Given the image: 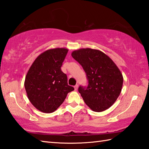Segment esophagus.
Instances as JSON below:
<instances>
[{
    "instance_id": "esophagus-1",
    "label": "esophagus",
    "mask_w": 149,
    "mask_h": 149,
    "mask_svg": "<svg viewBox=\"0 0 149 149\" xmlns=\"http://www.w3.org/2000/svg\"><path fill=\"white\" fill-rule=\"evenodd\" d=\"M78 87H79V86H78V84H76L75 86H74V89H75V90L76 91V90H77V89H78Z\"/></svg>"
}]
</instances>
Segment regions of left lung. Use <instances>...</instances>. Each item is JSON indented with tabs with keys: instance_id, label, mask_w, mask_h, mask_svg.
I'll return each mask as SVG.
<instances>
[{
	"instance_id": "obj_1",
	"label": "left lung",
	"mask_w": 149,
	"mask_h": 149,
	"mask_svg": "<svg viewBox=\"0 0 149 149\" xmlns=\"http://www.w3.org/2000/svg\"><path fill=\"white\" fill-rule=\"evenodd\" d=\"M72 56L85 71L88 85L79 86L81 96L93 111L102 112L111 107L122 90L123 77L119 68L102 51L91 48L74 51Z\"/></svg>"
}]
</instances>
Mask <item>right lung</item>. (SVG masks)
<instances>
[{
  "mask_svg": "<svg viewBox=\"0 0 149 149\" xmlns=\"http://www.w3.org/2000/svg\"><path fill=\"white\" fill-rule=\"evenodd\" d=\"M68 51L66 48L44 51L36 59L27 72L24 83L27 96L40 112H54L68 93L74 90L68 85L67 76L61 70Z\"/></svg>",
  "mask_w": 149,
  "mask_h": 149,
  "instance_id": "obj_1",
  "label": "right lung"
}]
</instances>
